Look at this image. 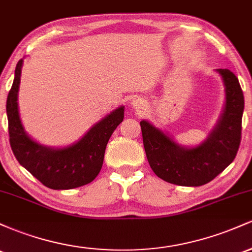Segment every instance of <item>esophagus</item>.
<instances>
[{"mask_svg":"<svg viewBox=\"0 0 252 252\" xmlns=\"http://www.w3.org/2000/svg\"><path fill=\"white\" fill-rule=\"evenodd\" d=\"M132 105H134L136 109H144V108H146V104H144L143 102H140V100H134Z\"/></svg>","mask_w":252,"mask_h":252,"instance_id":"esophagus-1","label":"esophagus"}]
</instances>
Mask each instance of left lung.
<instances>
[{
	"label": "left lung",
	"instance_id": "1",
	"mask_svg": "<svg viewBox=\"0 0 252 252\" xmlns=\"http://www.w3.org/2000/svg\"><path fill=\"white\" fill-rule=\"evenodd\" d=\"M225 85L224 112L206 141L184 148L148 121H141L143 146L153 172L179 186H202L235 160L242 138L244 96L238 78L226 68L217 70Z\"/></svg>",
	"mask_w": 252,
	"mask_h": 252
}]
</instances>
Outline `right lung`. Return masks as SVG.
<instances>
[{
  "mask_svg": "<svg viewBox=\"0 0 252 252\" xmlns=\"http://www.w3.org/2000/svg\"><path fill=\"white\" fill-rule=\"evenodd\" d=\"M24 60L15 68V78L7 98L8 130L11 150L16 160L34 178L52 189H72L94 180L103 166L106 144L123 121L124 106L104 117L80 138L65 148L41 146L26 134L17 108V92Z\"/></svg>",
  "mask_w": 252,
  "mask_h": 252,
  "instance_id": "add662e5",
  "label": "right lung"
}]
</instances>
